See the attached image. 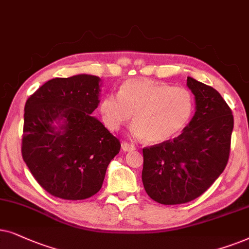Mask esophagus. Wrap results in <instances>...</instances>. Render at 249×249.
<instances>
[{"mask_svg": "<svg viewBox=\"0 0 249 249\" xmlns=\"http://www.w3.org/2000/svg\"><path fill=\"white\" fill-rule=\"evenodd\" d=\"M122 149L123 151H133L135 150V145L134 144H131V143H127V142H123L122 143Z\"/></svg>", "mask_w": 249, "mask_h": 249, "instance_id": "34e87169", "label": "esophagus"}]
</instances>
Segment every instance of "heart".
Here are the masks:
<instances>
[{
	"mask_svg": "<svg viewBox=\"0 0 249 249\" xmlns=\"http://www.w3.org/2000/svg\"><path fill=\"white\" fill-rule=\"evenodd\" d=\"M194 100L187 89L151 79H131L119 89V95L101 99L102 122L110 131H118L131 122L134 137L149 143H164L177 138L190 121Z\"/></svg>",
	"mask_w": 249,
	"mask_h": 249,
	"instance_id": "heart-1",
	"label": "heart"
}]
</instances>
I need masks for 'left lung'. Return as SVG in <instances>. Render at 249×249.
I'll use <instances>...</instances> for the list:
<instances>
[{"label":"left lung","mask_w":249,"mask_h":249,"mask_svg":"<svg viewBox=\"0 0 249 249\" xmlns=\"http://www.w3.org/2000/svg\"><path fill=\"white\" fill-rule=\"evenodd\" d=\"M196 111L173 141L143 149L142 182L148 196L163 205L191 201L203 195L227 166L233 116L221 94L187 78Z\"/></svg>","instance_id":"8db88e82"}]
</instances>
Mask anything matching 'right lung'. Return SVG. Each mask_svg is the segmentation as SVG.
<instances>
[{
	"label": "right lung",
	"mask_w": 249,
	"mask_h": 249,
	"mask_svg": "<svg viewBox=\"0 0 249 249\" xmlns=\"http://www.w3.org/2000/svg\"><path fill=\"white\" fill-rule=\"evenodd\" d=\"M101 78H53L25 105L21 154L33 177L52 196L81 200L97 194L121 143L97 117Z\"/></svg>",
	"instance_id": "obj_1"
}]
</instances>
